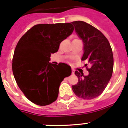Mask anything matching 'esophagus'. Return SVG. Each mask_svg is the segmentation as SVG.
<instances>
[{
	"label": "esophagus",
	"instance_id": "obj_1",
	"mask_svg": "<svg viewBox=\"0 0 128 128\" xmlns=\"http://www.w3.org/2000/svg\"><path fill=\"white\" fill-rule=\"evenodd\" d=\"M74 69H72V74H74Z\"/></svg>",
	"mask_w": 128,
	"mask_h": 128
}]
</instances>
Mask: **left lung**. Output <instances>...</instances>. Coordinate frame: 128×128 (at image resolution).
I'll return each mask as SVG.
<instances>
[{
  "mask_svg": "<svg viewBox=\"0 0 128 128\" xmlns=\"http://www.w3.org/2000/svg\"><path fill=\"white\" fill-rule=\"evenodd\" d=\"M71 23L83 42L81 60H86L90 66L87 69L88 74L86 76L75 70L78 82L72 85V91L80 98L90 100L102 93L112 77L114 67L112 48L104 34L90 24L82 21Z\"/></svg>",
  "mask_w": 128,
  "mask_h": 128,
  "instance_id": "1",
  "label": "left lung"
}]
</instances>
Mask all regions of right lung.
<instances>
[{
	"instance_id": "right-lung-1",
	"label": "right lung",
	"mask_w": 128,
	"mask_h": 128,
	"mask_svg": "<svg viewBox=\"0 0 128 128\" xmlns=\"http://www.w3.org/2000/svg\"><path fill=\"white\" fill-rule=\"evenodd\" d=\"M71 23L38 24L20 38L14 50L12 71L16 83L26 98L40 106L58 98L60 83L71 74L70 66L50 63L51 54L72 33Z\"/></svg>"
}]
</instances>
